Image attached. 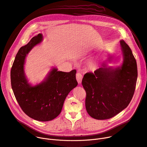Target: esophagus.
Here are the masks:
<instances>
[{"label":"esophagus","instance_id":"34e87169","mask_svg":"<svg viewBox=\"0 0 147 147\" xmlns=\"http://www.w3.org/2000/svg\"><path fill=\"white\" fill-rule=\"evenodd\" d=\"M76 80H77V81H78V83L79 84H81V82H82V78H83L82 74H80V73H78V74H76Z\"/></svg>","mask_w":147,"mask_h":147}]
</instances>
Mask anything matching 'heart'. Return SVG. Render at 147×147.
<instances>
[{
  "mask_svg": "<svg viewBox=\"0 0 147 147\" xmlns=\"http://www.w3.org/2000/svg\"><path fill=\"white\" fill-rule=\"evenodd\" d=\"M90 66H91L92 69H96L98 66V64L96 61H92L91 63H90Z\"/></svg>",
  "mask_w": 147,
  "mask_h": 147,
  "instance_id": "1",
  "label": "heart"
}]
</instances>
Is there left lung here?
Instances as JSON below:
<instances>
[{"label": "left lung", "instance_id": "8db88e82", "mask_svg": "<svg viewBox=\"0 0 147 147\" xmlns=\"http://www.w3.org/2000/svg\"><path fill=\"white\" fill-rule=\"evenodd\" d=\"M123 56L121 65H108L112 56L109 55L102 67L94 73L85 74L82 84L86 96L85 107L88 114L96 119H107L126 108L134 95L138 71L137 62L131 48L120 40Z\"/></svg>", "mask_w": 147, "mask_h": 147}]
</instances>
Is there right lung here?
<instances>
[{"label":"right lung","instance_id":"add662e5","mask_svg":"<svg viewBox=\"0 0 147 147\" xmlns=\"http://www.w3.org/2000/svg\"><path fill=\"white\" fill-rule=\"evenodd\" d=\"M42 40V35L39 33L19 49L11 69L10 79L15 98L25 114L35 120L49 121L59 115L65 98L78 82L75 69L65 72L58 71L55 67L40 83L33 86L28 82L24 71L26 55Z\"/></svg>","mask_w":147,"mask_h":147}]
</instances>
